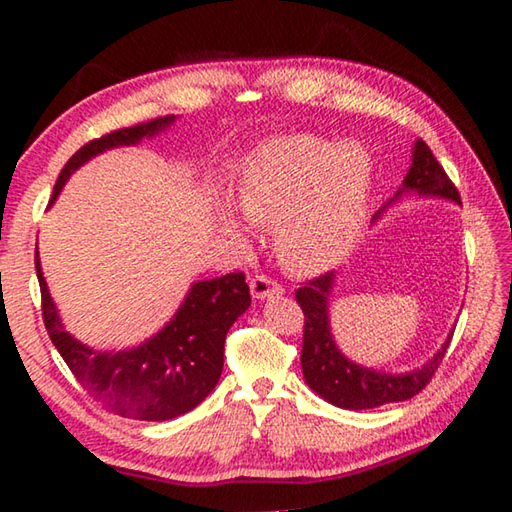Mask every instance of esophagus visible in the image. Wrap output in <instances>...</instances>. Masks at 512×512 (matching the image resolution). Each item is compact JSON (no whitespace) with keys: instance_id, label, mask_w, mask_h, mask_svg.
Listing matches in <instances>:
<instances>
[{"instance_id":"34e87169","label":"esophagus","mask_w":512,"mask_h":512,"mask_svg":"<svg viewBox=\"0 0 512 512\" xmlns=\"http://www.w3.org/2000/svg\"><path fill=\"white\" fill-rule=\"evenodd\" d=\"M250 293H253L255 300H266V298H273V296H282L284 289L277 282H273L271 277L255 275L253 280H250Z\"/></svg>"}]
</instances>
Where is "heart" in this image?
I'll list each match as a JSON object with an SVG mask.
<instances>
[{
  "instance_id": "b5f03b06",
  "label": "heart",
  "mask_w": 512,
  "mask_h": 512,
  "mask_svg": "<svg viewBox=\"0 0 512 512\" xmlns=\"http://www.w3.org/2000/svg\"><path fill=\"white\" fill-rule=\"evenodd\" d=\"M375 162L359 142L316 135L273 137L241 160L235 210L253 225H273V250L293 275H314L350 253L366 223ZM221 223L244 244L248 230L230 212Z\"/></svg>"
}]
</instances>
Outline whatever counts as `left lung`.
<instances>
[{"label": "left lung", "instance_id": "left-lung-1", "mask_svg": "<svg viewBox=\"0 0 512 512\" xmlns=\"http://www.w3.org/2000/svg\"><path fill=\"white\" fill-rule=\"evenodd\" d=\"M411 194L422 198H443V201L461 205V196H458L454 183L447 178L445 169L440 167L431 149L422 140H415L411 169L404 176L402 187L397 189V194L386 203V207ZM384 210H379L372 221H377ZM334 284L336 275L325 273L296 291V300L302 314H305L300 363L307 386L316 395L323 397L325 402L348 411H366L391 402L411 400L413 395H418L429 384L433 372L438 370L449 348V341L454 336V329L447 334L443 348L420 368L409 372L366 368L345 357L332 336V327H329V298H332Z\"/></svg>", "mask_w": 512, "mask_h": 512}]
</instances>
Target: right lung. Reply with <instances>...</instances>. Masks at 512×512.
I'll return each mask as SVG.
<instances>
[{
  "mask_svg": "<svg viewBox=\"0 0 512 512\" xmlns=\"http://www.w3.org/2000/svg\"><path fill=\"white\" fill-rule=\"evenodd\" d=\"M176 121V115L108 133L76 151L60 171L49 205L63 192L76 169L119 146H135L155 137ZM36 273L42 293V318L51 343L79 384L103 409L121 418L162 422L196 409L219 384L225 334L250 307L244 273H228L189 287L183 305L151 339L126 350H94L67 332L42 275L36 248Z\"/></svg>",
  "mask_w": 512,
  "mask_h": 512,
  "instance_id": "obj_1",
  "label": "right lung"
}]
</instances>
